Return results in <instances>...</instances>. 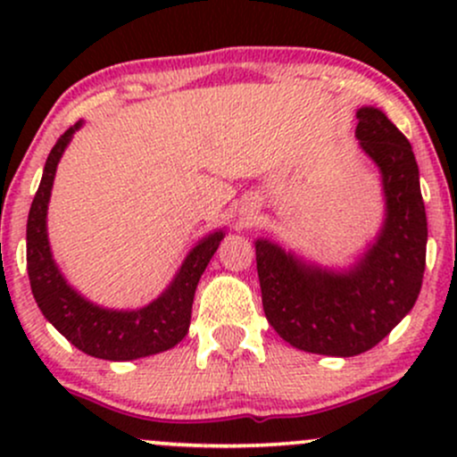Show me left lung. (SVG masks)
I'll return each mask as SVG.
<instances>
[{
	"label": "left lung",
	"mask_w": 457,
	"mask_h": 457,
	"mask_svg": "<svg viewBox=\"0 0 457 457\" xmlns=\"http://www.w3.org/2000/svg\"><path fill=\"white\" fill-rule=\"evenodd\" d=\"M356 139L378 165L385 225L348 270L320 269L270 240H255L266 320L298 350L328 356L367 353L411 312L426 270L428 219L419 167L400 129L380 109L356 112Z\"/></svg>",
	"instance_id": "8db88e82"
}]
</instances>
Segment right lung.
Here are the masks:
<instances>
[{
  "instance_id": "1",
  "label": "right lung",
  "mask_w": 457,
  "mask_h": 457,
  "mask_svg": "<svg viewBox=\"0 0 457 457\" xmlns=\"http://www.w3.org/2000/svg\"><path fill=\"white\" fill-rule=\"evenodd\" d=\"M81 124L77 122L75 127L68 129L51 148L45 162L43 180L31 202L28 217V275L31 295L43 316L81 353L104 361H133L165 353L182 342L188 333L199 277L206 270L225 234L223 229H219L199 240L188 251L170 287L156 301L141 309L133 312L104 309L72 290L51 255L49 236H46V208H49L57 162Z\"/></svg>"
}]
</instances>
